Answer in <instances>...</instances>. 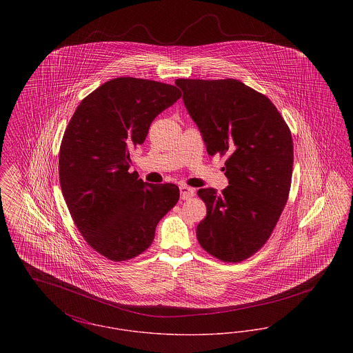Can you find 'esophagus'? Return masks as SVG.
I'll return each instance as SVG.
<instances>
[{"instance_id":"1","label":"esophagus","mask_w":353,"mask_h":353,"mask_svg":"<svg viewBox=\"0 0 353 353\" xmlns=\"http://www.w3.org/2000/svg\"><path fill=\"white\" fill-rule=\"evenodd\" d=\"M180 193H181L183 200H189L194 196V189L190 188V186H186V185H181L180 186Z\"/></svg>"}]
</instances>
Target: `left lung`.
I'll return each mask as SVG.
<instances>
[{
  "label": "left lung",
  "instance_id": "obj_1",
  "mask_svg": "<svg viewBox=\"0 0 353 353\" xmlns=\"http://www.w3.org/2000/svg\"><path fill=\"white\" fill-rule=\"evenodd\" d=\"M176 85L208 153L226 157L228 188L197 192L206 205L197 239L219 261L242 262L268 242L288 200L291 131L266 95L236 79H177Z\"/></svg>",
  "mask_w": 353,
  "mask_h": 353
}]
</instances>
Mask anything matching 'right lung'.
Here are the masks:
<instances>
[{
	"mask_svg": "<svg viewBox=\"0 0 353 353\" xmlns=\"http://www.w3.org/2000/svg\"><path fill=\"white\" fill-rule=\"evenodd\" d=\"M180 98L176 85L121 77L87 95L70 119L59 150L61 189L85 242L110 261L145 252L180 199L177 185L147 184L128 170L153 119Z\"/></svg>",
	"mask_w": 353,
	"mask_h": 353,
	"instance_id": "1",
	"label": "right lung"
}]
</instances>
